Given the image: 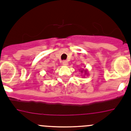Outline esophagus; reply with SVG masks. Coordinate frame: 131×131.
Listing matches in <instances>:
<instances>
[{"label": "esophagus", "mask_w": 131, "mask_h": 131, "mask_svg": "<svg viewBox=\"0 0 131 131\" xmlns=\"http://www.w3.org/2000/svg\"><path fill=\"white\" fill-rule=\"evenodd\" d=\"M62 64H63V66H67V65L68 64V61H66V60H63V62H62Z\"/></svg>", "instance_id": "34e87169"}]
</instances>
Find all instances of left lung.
Wrapping results in <instances>:
<instances>
[{"mask_svg":"<svg viewBox=\"0 0 131 131\" xmlns=\"http://www.w3.org/2000/svg\"><path fill=\"white\" fill-rule=\"evenodd\" d=\"M83 71H84V69H83V70H81V72L83 73ZM84 71V73H85L86 74V71Z\"/></svg>","mask_w":131,"mask_h":131,"instance_id":"1","label":"left lung"}]
</instances>
